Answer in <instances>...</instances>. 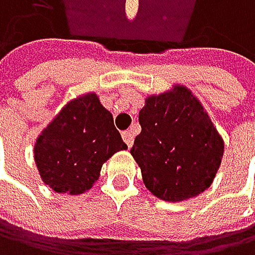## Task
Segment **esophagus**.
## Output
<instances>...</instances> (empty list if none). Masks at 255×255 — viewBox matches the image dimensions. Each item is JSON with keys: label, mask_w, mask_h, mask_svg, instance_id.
Segmentation results:
<instances>
[{"label": "esophagus", "mask_w": 255, "mask_h": 255, "mask_svg": "<svg viewBox=\"0 0 255 255\" xmlns=\"http://www.w3.org/2000/svg\"><path fill=\"white\" fill-rule=\"evenodd\" d=\"M122 138H124V141H125V144L128 145V147H131L133 145V141H134V134L128 130V131H124L122 133Z\"/></svg>", "instance_id": "esophagus-1"}]
</instances>
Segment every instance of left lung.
I'll use <instances>...</instances> for the list:
<instances>
[{
  "mask_svg": "<svg viewBox=\"0 0 255 255\" xmlns=\"http://www.w3.org/2000/svg\"><path fill=\"white\" fill-rule=\"evenodd\" d=\"M131 155L145 188L179 202L205 191L221 164L224 142L199 100L183 86L152 95L139 111Z\"/></svg>",
  "mask_w": 255,
  "mask_h": 255,
  "instance_id": "left-lung-1",
  "label": "left lung"
}]
</instances>
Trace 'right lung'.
Returning a JSON list of instances; mask_svg holds the SVG:
<instances>
[{
    "label": "right lung",
    "instance_id": "1",
    "mask_svg": "<svg viewBox=\"0 0 255 255\" xmlns=\"http://www.w3.org/2000/svg\"><path fill=\"white\" fill-rule=\"evenodd\" d=\"M127 149L113 114L95 94L65 105L34 145V160L45 185L64 194H83L100 177L103 163Z\"/></svg>",
    "mask_w": 255,
    "mask_h": 255
}]
</instances>
